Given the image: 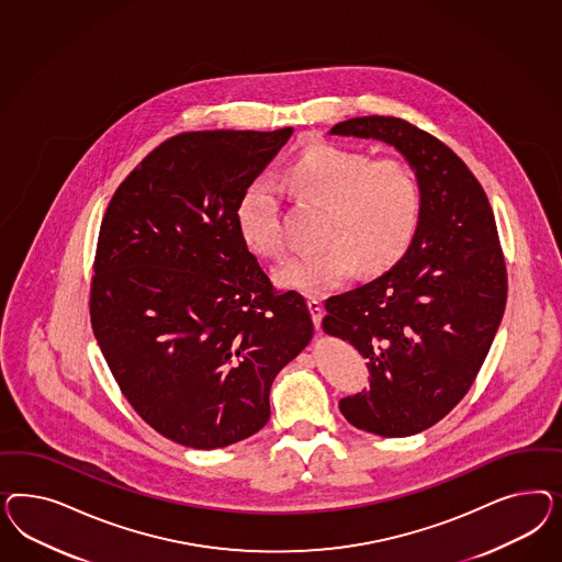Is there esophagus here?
I'll use <instances>...</instances> for the list:
<instances>
[{
    "mask_svg": "<svg viewBox=\"0 0 562 562\" xmlns=\"http://www.w3.org/2000/svg\"><path fill=\"white\" fill-rule=\"evenodd\" d=\"M306 305H308V311H311L313 325H315V327H319V325H322V319H324V306H322L319 301H315V299H311Z\"/></svg>",
    "mask_w": 562,
    "mask_h": 562,
    "instance_id": "esophagus-1",
    "label": "esophagus"
}]
</instances>
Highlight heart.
Instances as JSON below:
<instances>
[{"label": "heart", "instance_id": "b5f03b06", "mask_svg": "<svg viewBox=\"0 0 562 562\" xmlns=\"http://www.w3.org/2000/svg\"><path fill=\"white\" fill-rule=\"evenodd\" d=\"M301 200L324 205L315 254L289 257L276 270V284L305 296H324L341 286L358 266L362 272L392 268L414 238L423 210L416 172L400 158H376L336 144H313L282 175ZM238 233L259 256L282 254L278 195L257 179L237 204Z\"/></svg>", "mask_w": 562, "mask_h": 562}]
</instances>
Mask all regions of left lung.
Masks as SVG:
<instances>
[{"label": "left lung", "instance_id": "left-lung-1", "mask_svg": "<svg viewBox=\"0 0 562 562\" xmlns=\"http://www.w3.org/2000/svg\"><path fill=\"white\" fill-rule=\"evenodd\" d=\"M329 136L392 146L423 189L408 251L373 282L329 296L324 317L371 373L369 390L341 397L344 418L379 437H409L460 404L503 319L507 272L493 207L460 156L408 121L355 117Z\"/></svg>", "mask_w": 562, "mask_h": 562}]
</instances>
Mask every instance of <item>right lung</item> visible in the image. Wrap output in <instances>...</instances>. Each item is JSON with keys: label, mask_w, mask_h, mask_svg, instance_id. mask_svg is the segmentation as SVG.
<instances>
[{"label": "right lung", "mask_w": 562, "mask_h": 562, "mask_svg": "<svg viewBox=\"0 0 562 562\" xmlns=\"http://www.w3.org/2000/svg\"><path fill=\"white\" fill-rule=\"evenodd\" d=\"M189 132L148 154L104 212L90 317L121 392L156 432L218 449L270 420L273 379L313 336L237 226L238 198L289 142Z\"/></svg>", "instance_id": "right-lung-1"}]
</instances>
